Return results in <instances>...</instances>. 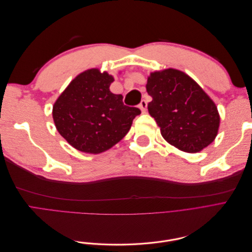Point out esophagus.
I'll use <instances>...</instances> for the list:
<instances>
[{
    "mask_svg": "<svg viewBox=\"0 0 252 252\" xmlns=\"http://www.w3.org/2000/svg\"><path fill=\"white\" fill-rule=\"evenodd\" d=\"M139 107L142 110V112H146V108H147V102L145 100H142L141 103L139 104Z\"/></svg>",
    "mask_w": 252,
    "mask_h": 252,
    "instance_id": "obj_1",
    "label": "esophagus"
}]
</instances>
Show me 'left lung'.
Masks as SVG:
<instances>
[{
    "label": "left lung",
    "instance_id": "obj_1",
    "mask_svg": "<svg viewBox=\"0 0 252 252\" xmlns=\"http://www.w3.org/2000/svg\"><path fill=\"white\" fill-rule=\"evenodd\" d=\"M148 111L163 138L185 152H199L213 142L220 116L216 104L184 72L166 69L150 74L146 85Z\"/></svg>",
    "mask_w": 252,
    "mask_h": 252
}]
</instances>
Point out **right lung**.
Listing matches in <instances>:
<instances>
[{
  "mask_svg": "<svg viewBox=\"0 0 252 252\" xmlns=\"http://www.w3.org/2000/svg\"><path fill=\"white\" fill-rule=\"evenodd\" d=\"M113 78L89 69L79 74L53 105L58 131L70 145L87 154L111 148L129 131L141 110L124 105L122 94L109 90Z\"/></svg>",
  "mask_w": 252,
  "mask_h": 252,
  "instance_id": "obj_1",
  "label": "right lung"
}]
</instances>
